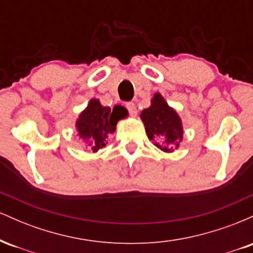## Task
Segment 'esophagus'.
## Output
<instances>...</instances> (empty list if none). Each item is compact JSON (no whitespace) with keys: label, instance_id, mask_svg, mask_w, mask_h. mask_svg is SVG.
<instances>
[{"label":"esophagus","instance_id":"1","mask_svg":"<svg viewBox=\"0 0 253 253\" xmlns=\"http://www.w3.org/2000/svg\"><path fill=\"white\" fill-rule=\"evenodd\" d=\"M126 108L128 110L129 115H132V117H135L136 115V107L135 104L133 102H127L126 103Z\"/></svg>","mask_w":253,"mask_h":253}]
</instances>
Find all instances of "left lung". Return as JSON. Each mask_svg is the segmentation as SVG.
Listing matches in <instances>:
<instances>
[{"label": "left lung", "instance_id": "1", "mask_svg": "<svg viewBox=\"0 0 253 253\" xmlns=\"http://www.w3.org/2000/svg\"><path fill=\"white\" fill-rule=\"evenodd\" d=\"M145 125L146 134L151 140L165 139L163 144L178 146V141L182 140L183 128L178 115L172 108L168 106L162 95L156 94L153 96L150 108L144 109L140 115ZM163 151H171L168 147L157 144Z\"/></svg>", "mask_w": 253, "mask_h": 253}]
</instances>
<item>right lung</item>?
<instances>
[{
    "label": "right lung",
    "mask_w": 253,
    "mask_h": 253,
    "mask_svg": "<svg viewBox=\"0 0 253 253\" xmlns=\"http://www.w3.org/2000/svg\"><path fill=\"white\" fill-rule=\"evenodd\" d=\"M123 118L120 112L109 107L101 106L97 100H91L77 120V129L80 136L88 143V146L96 152L106 146L107 135L112 134L117 123Z\"/></svg>",
    "instance_id": "add662e5"
}]
</instances>
